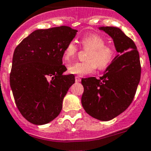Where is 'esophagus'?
Here are the masks:
<instances>
[{
	"label": "esophagus",
	"instance_id": "esophagus-1",
	"mask_svg": "<svg viewBox=\"0 0 151 151\" xmlns=\"http://www.w3.org/2000/svg\"><path fill=\"white\" fill-rule=\"evenodd\" d=\"M81 77H75V81L76 82H81Z\"/></svg>",
	"mask_w": 151,
	"mask_h": 151
}]
</instances>
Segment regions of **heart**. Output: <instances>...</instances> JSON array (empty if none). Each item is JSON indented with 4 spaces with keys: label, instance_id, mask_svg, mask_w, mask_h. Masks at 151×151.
Returning <instances> with one entry per match:
<instances>
[{
    "label": "heart",
    "instance_id": "1",
    "mask_svg": "<svg viewBox=\"0 0 151 151\" xmlns=\"http://www.w3.org/2000/svg\"><path fill=\"white\" fill-rule=\"evenodd\" d=\"M81 45L85 49H89L86 61H77L68 65V70L70 74L83 76L91 74L96 68L104 70L113 61L115 56V48L112 45L106 44V40L97 34H90L84 36L80 40ZM77 46L74 41L67 44L63 57L65 61H69L76 55Z\"/></svg>",
    "mask_w": 151,
    "mask_h": 151
}]
</instances>
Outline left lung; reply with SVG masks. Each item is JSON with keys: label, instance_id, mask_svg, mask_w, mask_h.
Returning a JSON list of instances; mask_svg holds the SVG:
<instances>
[{"label": "left lung", "instance_id": "8db88e82", "mask_svg": "<svg viewBox=\"0 0 151 151\" xmlns=\"http://www.w3.org/2000/svg\"><path fill=\"white\" fill-rule=\"evenodd\" d=\"M112 38L119 53L99 79L81 80L84 91L81 103L87 114L100 121H109L126 110L133 101L141 79L138 51L132 39L119 28L100 27Z\"/></svg>", "mask_w": 151, "mask_h": 151}]
</instances>
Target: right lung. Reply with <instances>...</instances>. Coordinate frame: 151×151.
I'll return each mask as SVG.
<instances>
[{
  "label": "right lung",
  "mask_w": 151,
  "mask_h": 151,
  "mask_svg": "<svg viewBox=\"0 0 151 151\" xmlns=\"http://www.w3.org/2000/svg\"><path fill=\"white\" fill-rule=\"evenodd\" d=\"M77 30L66 26L37 29L14 51L10 84L18 109L27 121L45 124L61 112L73 74L63 75V52Z\"/></svg>",
  "instance_id": "add662e5"
}]
</instances>
